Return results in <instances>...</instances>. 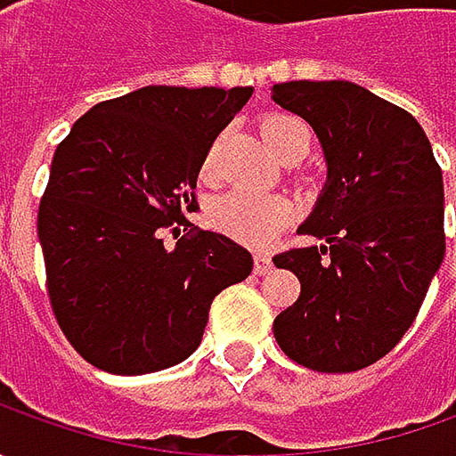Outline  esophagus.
I'll use <instances>...</instances> for the list:
<instances>
[{
  "label": "esophagus",
  "instance_id": "obj_1",
  "mask_svg": "<svg viewBox=\"0 0 456 456\" xmlns=\"http://www.w3.org/2000/svg\"><path fill=\"white\" fill-rule=\"evenodd\" d=\"M272 256L269 254H256L254 256V273L258 276H266V273L272 272Z\"/></svg>",
  "mask_w": 456,
  "mask_h": 456
}]
</instances>
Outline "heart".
Masks as SVG:
<instances>
[{"label": "heart", "instance_id": "1", "mask_svg": "<svg viewBox=\"0 0 456 456\" xmlns=\"http://www.w3.org/2000/svg\"><path fill=\"white\" fill-rule=\"evenodd\" d=\"M261 134L269 144V150L279 157L284 150H289L297 139L306 136V126L297 116L269 114L261 118ZM309 144V136H306ZM205 175L213 172V151L208 154ZM210 220L220 233L236 238L238 243L246 246H266L281 228H287L291 220V205L284 198H272V195H254V192H228L216 200L210 208Z\"/></svg>", "mask_w": 456, "mask_h": 456}]
</instances>
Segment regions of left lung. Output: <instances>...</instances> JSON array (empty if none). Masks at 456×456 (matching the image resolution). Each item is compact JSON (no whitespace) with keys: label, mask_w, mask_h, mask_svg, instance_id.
I'll return each instance as SVG.
<instances>
[{"label":"left lung","mask_w":456,"mask_h":456,"mask_svg":"<svg viewBox=\"0 0 456 456\" xmlns=\"http://www.w3.org/2000/svg\"><path fill=\"white\" fill-rule=\"evenodd\" d=\"M273 103L314 129L327 183L299 233L322 243L273 256L299 299L273 338L317 373H353L391 353L444 258V183L409 111L350 80H289Z\"/></svg>","instance_id":"left-lung-1"}]
</instances>
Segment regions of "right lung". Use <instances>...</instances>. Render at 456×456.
Returning <instances> with one entry per match:
<instances>
[{
    "instance_id": "1",
    "label": "right lung",
    "mask_w": 456,
    "mask_h": 456,
    "mask_svg": "<svg viewBox=\"0 0 456 456\" xmlns=\"http://www.w3.org/2000/svg\"><path fill=\"white\" fill-rule=\"evenodd\" d=\"M251 94L144 86L96 103L58 144L37 236L53 312L91 365L139 376L183 362L213 299L254 269L223 233L162 240L198 208L202 162Z\"/></svg>"
}]
</instances>
